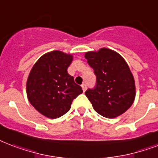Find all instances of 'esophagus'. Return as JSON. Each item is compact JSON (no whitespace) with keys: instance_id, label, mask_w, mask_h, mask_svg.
<instances>
[{"instance_id":"esophagus-1","label":"esophagus","mask_w":158,"mask_h":158,"mask_svg":"<svg viewBox=\"0 0 158 158\" xmlns=\"http://www.w3.org/2000/svg\"><path fill=\"white\" fill-rule=\"evenodd\" d=\"M81 87H82V89H83V91H84V92H85V91H86V89H87V88H86V84H83L81 85Z\"/></svg>"}]
</instances>
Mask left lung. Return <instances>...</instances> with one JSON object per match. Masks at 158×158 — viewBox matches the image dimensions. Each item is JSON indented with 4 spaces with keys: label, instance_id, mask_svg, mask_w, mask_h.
Returning a JSON list of instances; mask_svg holds the SVG:
<instances>
[{
    "label": "left lung",
    "instance_id": "8db88e82",
    "mask_svg": "<svg viewBox=\"0 0 158 158\" xmlns=\"http://www.w3.org/2000/svg\"><path fill=\"white\" fill-rule=\"evenodd\" d=\"M84 56L97 79L94 89L85 92L93 108L108 118L120 116L132 106L136 96L135 81L127 62L107 48L89 51Z\"/></svg>",
    "mask_w": 158,
    "mask_h": 158
}]
</instances>
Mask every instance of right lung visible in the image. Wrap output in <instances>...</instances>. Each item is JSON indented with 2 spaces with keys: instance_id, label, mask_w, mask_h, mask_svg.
Returning <instances> with one entry per match:
<instances>
[{
  "instance_id": "obj_1",
  "label": "right lung",
  "mask_w": 158,
  "mask_h": 158,
  "mask_svg": "<svg viewBox=\"0 0 158 158\" xmlns=\"http://www.w3.org/2000/svg\"><path fill=\"white\" fill-rule=\"evenodd\" d=\"M73 55L54 50L42 55L31 69L26 82L29 102L42 115L60 118L70 109L71 103L83 93L67 69Z\"/></svg>"
}]
</instances>
